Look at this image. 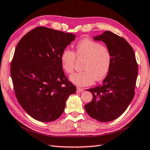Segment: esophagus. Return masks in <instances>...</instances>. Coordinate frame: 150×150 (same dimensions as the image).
Listing matches in <instances>:
<instances>
[{
	"label": "esophagus",
	"instance_id": "obj_1",
	"mask_svg": "<svg viewBox=\"0 0 150 150\" xmlns=\"http://www.w3.org/2000/svg\"><path fill=\"white\" fill-rule=\"evenodd\" d=\"M83 91H84V89L82 88H79V87L77 88V93H81V92H83Z\"/></svg>",
	"mask_w": 150,
	"mask_h": 150
}]
</instances>
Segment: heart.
Returning a JSON list of instances; mask_svg holds the SVG:
<instances>
[{"label": "heart", "mask_w": 150, "mask_h": 150, "mask_svg": "<svg viewBox=\"0 0 150 150\" xmlns=\"http://www.w3.org/2000/svg\"><path fill=\"white\" fill-rule=\"evenodd\" d=\"M76 57L84 58L83 69L70 76L71 83L79 86H88L96 80H101L110 71L112 55L107 46L88 38L80 41L76 45L75 53L71 50L65 49L60 56L62 69L68 74L74 71Z\"/></svg>", "instance_id": "obj_1"}]
</instances>
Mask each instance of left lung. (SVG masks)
Listing matches in <instances>:
<instances>
[{
  "label": "left lung",
  "instance_id": "obj_1",
  "mask_svg": "<svg viewBox=\"0 0 150 150\" xmlns=\"http://www.w3.org/2000/svg\"><path fill=\"white\" fill-rule=\"evenodd\" d=\"M93 38L105 43L112 62L102 84L87 90L92 93L93 99L84 108L93 119L110 122L121 116L133 100L138 64L133 48L124 38L108 30Z\"/></svg>",
  "mask_w": 150,
  "mask_h": 150
}]
</instances>
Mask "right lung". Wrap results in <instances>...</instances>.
I'll use <instances>...</instances> for the list:
<instances>
[{
    "instance_id": "obj_1",
    "label": "right lung",
    "mask_w": 150,
    "mask_h": 150,
    "mask_svg": "<svg viewBox=\"0 0 150 150\" xmlns=\"http://www.w3.org/2000/svg\"><path fill=\"white\" fill-rule=\"evenodd\" d=\"M75 35L38 26L17 43L10 72L15 94L32 118L43 122L62 114L76 87L64 74L60 56Z\"/></svg>"
}]
</instances>
